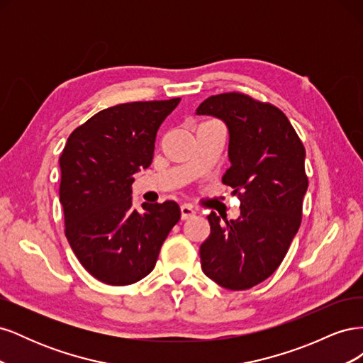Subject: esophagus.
Returning <instances> with one entry per match:
<instances>
[{
  "label": "esophagus",
  "instance_id": "esophagus-1",
  "mask_svg": "<svg viewBox=\"0 0 363 363\" xmlns=\"http://www.w3.org/2000/svg\"><path fill=\"white\" fill-rule=\"evenodd\" d=\"M180 213H182V219H189L195 215V211L192 208V206L183 204V206H180Z\"/></svg>",
  "mask_w": 363,
  "mask_h": 363
}]
</instances>
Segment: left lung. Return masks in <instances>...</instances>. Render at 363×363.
Segmentation results:
<instances>
[{"label":"left lung","mask_w":363,"mask_h":363,"mask_svg":"<svg viewBox=\"0 0 363 363\" xmlns=\"http://www.w3.org/2000/svg\"><path fill=\"white\" fill-rule=\"evenodd\" d=\"M196 115L223 119L230 135L223 183L240 200L233 221L207 216L211 235L200 247L208 279L232 291L267 280L286 256L301 224L307 191L306 150L279 107L240 92L208 96Z\"/></svg>","instance_id":"obj_1"}]
</instances>
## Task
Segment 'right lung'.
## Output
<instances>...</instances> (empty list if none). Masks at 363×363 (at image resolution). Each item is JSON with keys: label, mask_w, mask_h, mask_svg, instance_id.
<instances>
[{"label": "right lung", "mask_w": 363, "mask_h": 363, "mask_svg": "<svg viewBox=\"0 0 363 363\" xmlns=\"http://www.w3.org/2000/svg\"><path fill=\"white\" fill-rule=\"evenodd\" d=\"M180 98L104 108L68 138L60 155L65 235L84 269L106 284L125 286L152 271L171 228L175 201L131 206V184L155 155L160 124Z\"/></svg>", "instance_id": "add662e5"}]
</instances>
